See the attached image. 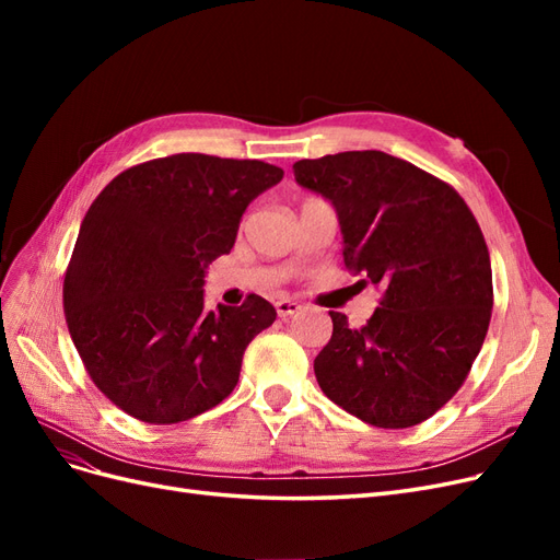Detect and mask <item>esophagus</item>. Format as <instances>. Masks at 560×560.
I'll use <instances>...</instances> for the list:
<instances>
[{
	"mask_svg": "<svg viewBox=\"0 0 560 560\" xmlns=\"http://www.w3.org/2000/svg\"><path fill=\"white\" fill-rule=\"evenodd\" d=\"M276 311H278L280 317H292V315H296L301 311V303H296L292 299H278L276 301Z\"/></svg>",
	"mask_w": 560,
	"mask_h": 560,
	"instance_id": "1",
	"label": "esophagus"
}]
</instances>
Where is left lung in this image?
Here are the masks:
<instances>
[{
	"label": "left lung",
	"instance_id": "8db88e82",
	"mask_svg": "<svg viewBox=\"0 0 560 560\" xmlns=\"http://www.w3.org/2000/svg\"><path fill=\"white\" fill-rule=\"evenodd\" d=\"M301 186L334 202L343 264L381 290L352 329L334 313L315 378L334 404L374 428L434 416L460 389L493 313V270L479 222L451 184L383 151L294 163Z\"/></svg>",
	"mask_w": 560,
	"mask_h": 560
}]
</instances>
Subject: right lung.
Here are the masks:
<instances>
[{
    "label": "right lung",
    "instance_id": "add662e5",
    "mask_svg": "<svg viewBox=\"0 0 560 560\" xmlns=\"http://www.w3.org/2000/svg\"><path fill=\"white\" fill-rule=\"evenodd\" d=\"M282 175L264 161L173 154L128 167L91 202L62 306L91 381L118 409L173 425L233 393L245 348L276 308L249 294L208 311L202 278Z\"/></svg>",
    "mask_w": 560,
    "mask_h": 560
}]
</instances>
